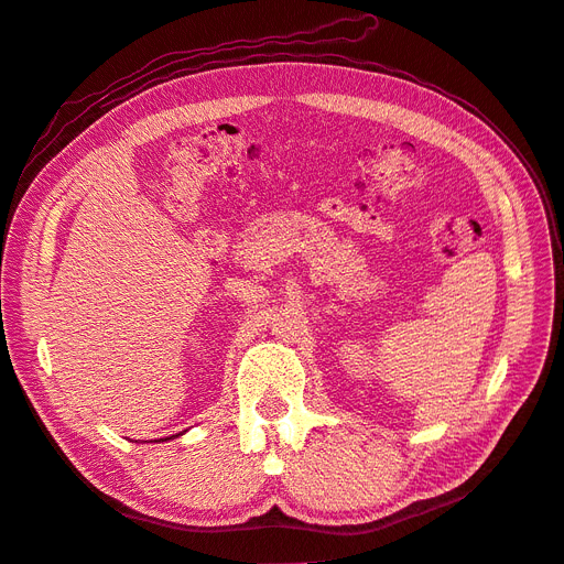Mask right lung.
Here are the masks:
<instances>
[{"instance_id":"right-lung-1","label":"right lung","mask_w":564,"mask_h":564,"mask_svg":"<svg viewBox=\"0 0 564 564\" xmlns=\"http://www.w3.org/2000/svg\"><path fill=\"white\" fill-rule=\"evenodd\" d=\"M172 437H176V435H172ZM172 437H162V442H164V440H172Z\"/></svg>"}]
</instances>
